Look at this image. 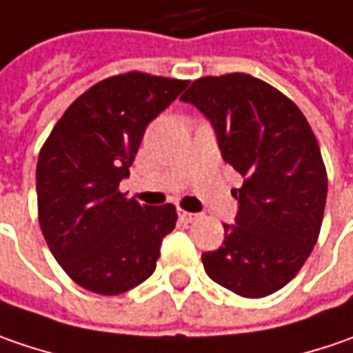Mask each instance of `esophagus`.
<instances>
[{
    "mask_svg": "<svg viewBox=\"0 0 353 353\" xmlns=\"http://www.w3.org/2000/svg\"><path fill=\"white\" fill-rule=\"evenodd\" d=\"M179 216H181V221L183 222H196L201 216L199 214H194V212H186V210H179Z\"/></svg>",
    "mask_w": 353,
    "mask_h": 353,
    "instance_id": "1",
    "label": "esophagus"
}]
</instances>
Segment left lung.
Here are the masks:
<instances>
[{"label": "left lung", "instance_id": "1", "mask_svg": "<svg viewBox=\"0 0 353 353\" xmlns=\"http://www.w3.org/2000/svg\"><path fill=\"white\" fill-rule=\"evenodd\" d=\"M210 119L222 159L244 176L232 190L236 224H224L206 274L244 298L284 288L318 240L327 174L306 117L284 93L246 73L201 77L183 95Z\"/></svg>", "mask_w": 353, "mask_h": 353}]
</instances>
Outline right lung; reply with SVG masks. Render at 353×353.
<instances>
[{"instance_id":"1","label":"right lung","mask_w":353,"mask_h":353,"mask_svg":"<svg viewBox=\"0 0 353 353\" xmlns=\"http://www.w3.org/2000/svg\"><path fill=\"white\" fill-rule=\"evenodd\" d=\"M186 85L141 71L99 81L67 107L39 150V226L81 288L117 296L154 272L176 208L139 204L119 183L129 176L147 125Z\"/></svg>"}]
</instances>
